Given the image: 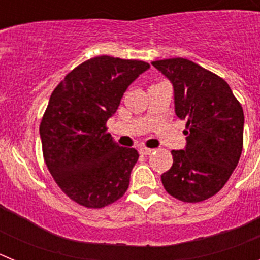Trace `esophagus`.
Segmentation results:
<instances>
[{"mask_svg": "<svg viewBox=\"0 0 260 260\" xmlns=\"http://www.w3.org/2000/svg\"><path fill=\"white\" fill-rule=\"evenodd\" d=\"M152 151L153 150H151V148H146V147H143V148H141V150H139V152H141L142 155L147 156V155H151V153H152Z\"/></svg>", "mask_w": 260, "mask_h": 260, "instance_id": "34e87169", "label": "esophagus"}]
</instances>
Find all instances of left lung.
<instances>
[{"mask_svg":"<svg viewBox=\"0 0 260 260\" xmlns=\"http://www.w3.org/2000/svg\"><path fill=\"white\" fill-rule=\"evenodd\" d=\"M152 65L171 80L174 109L186 121L185 150L172 151L173 165L161 174L168 194L198 203L224 187L243 147V110L229 84L190 59L169 58Z\"/></svg>","mask_w":260,"mask_h":260,"instance_id":"1","label":"left lung"}]
</instances>
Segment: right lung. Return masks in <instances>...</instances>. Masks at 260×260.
I'll list each match as a JSON object with an SVG mask.
<instances>
[{"label": "right lung", "mask_w": 260, "mask_h": 260, "mask_svg": "<svg viewBox=\"0 0 260 260\" xmlns=\"http://www.w3.org/2000/svg\"><path fill=\"white\" fill-rule=\"evenodd\" d=\"M150 68L144 61L99 56L71 70L54 88L40 123L43 155L59 189L87 208H103L126 192L138 161L107 133L123 92Z\"/></svg>", "instance_id": "add662e5"}]
</instances>
